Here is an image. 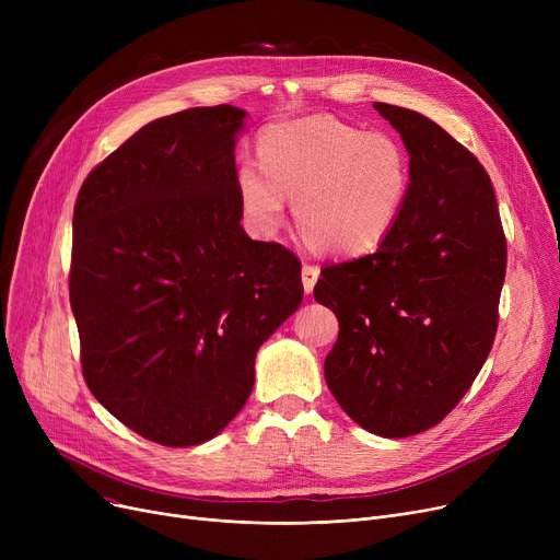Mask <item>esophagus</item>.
Instances as JSON below:
<instances>
[{
  "instance_id": "esophagus-1",
  "label": "esophagus",
  "mask_w": 560,
  "mask_h": 560,
  "mask_svg": "<svg viewBox=\"0 0 560 560\" xmlns=\"http://www.w3.org/2000/svg\"><path fill=\"white\" fill-rule=\"evenodd\" d=\"M317 279H319V268H317V265H304V268H302V283H304L306 295H311Z\"/></svg>"
}]
</instances>
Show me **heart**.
Instances as JSON below:
<instances>
[{
    "label": "heart",
    "instance_id": "b5f03b06",
    "mask_svg": "<svg viewBox=\"0 0 560 560\" xmlns=\"http://www.w3.org/2000/svg\"><path fill=\"white\" fill-rule=\"evenodd\" d=\"M258 161L235 172L249 224L275 235L292 199L298 229L322 254L376 249L399 222L413 184V163L399 138L331 115L268 127L258 138Z\"/></svg>",
    "mask_w": 560,
    "mask_h": 560
}]
</instances>
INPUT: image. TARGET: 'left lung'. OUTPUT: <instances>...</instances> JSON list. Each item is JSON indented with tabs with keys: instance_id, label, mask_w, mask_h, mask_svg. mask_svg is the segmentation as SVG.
<instances>
[{
	"instance_id": "left-lung-1",
	"label": "left lung",
	"mask_w": 560,
	"mask_h": 560,
	"mask_svg": "<svg viewBox=\"0 0 560 560\" xmlns=\"http://www.w3.org/2000/svg\"><path fill=\"white\" fill-rule=\"evenodd\" d=\"M413 184L374 254L327 265L313 295L338 317L325 378L370 433H422L463 399L497 334L506 238L488 172L422 113L376 102Z\"/></svg>"
}]
</instances>
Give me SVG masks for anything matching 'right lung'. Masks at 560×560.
<instances>
[{"mask_svg":"<svg viewBox=\"0 0 560 560\" xmlns=\"http://www.w3.org/2000/svg\"><path fill=\"white\" fill-rule=\"evenodd\" d=\"M245 117L229 104L159 117L88 174L74 203L83 378L165 447L201 445L241 413L258 347L304 298L298 256L241 224Z\"/></svg>","mask_w":560,"mask_h":560,"instance_id":"obj_1","label":"right lung"}]
</instances>
